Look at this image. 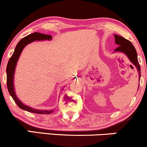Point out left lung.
Segmentation results:
<instances>
[{
  "label": "left lung",
  "mask_w": 147,
  "mask_h": 147,
  "mask_svg": "<svg viewBox=\"0 0 147 147\" xmlns=\"http://www.w3.org/2000/svg\"><path fill=\"white\" fill-rule=\"evenodd\" d=\"M114 37L115 38V43H116L119 47L116 48L115 51H120L123 52L128 56V58L131 61L132 63L138 69V74H139V82L140 78L141 76V72H140V67L139 62L138 60V55H137V52L135 47H133V44L128 41V39H125L121 36L117 35V34H115ZM139 89V88H138Z\"/></svg>",
  "instance_id": "left-lung-1"
}]
</instances>
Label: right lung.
<instances>
[{"mask_svg":"<svg viewBox=\"0 0 147 147\" xmlns=\"http://www.w3.org/2000/svg\"><path fill=\"white\" fill-rule=\"evenodd\" d=\"M51 35L49 34H45L39 33V32H34L29 35L26 36L23 38L21 40L19 41L17 45L15 48L14 53H13L11 57L9 58L8 61L7 66V90L9 93L12 97L16 105L21 108V109L26 110V111L30 112V113H37V114H50L53 112V110H50V111H47V110H39L37 109H33L30 107L25 105L17 98L15 94V92L14 90V83H13V79H14V71H15V67L16 62H17L18 59H19V56L21 55V53L22 52L24 48L26 47L27 44H30V42H34L35 40H46V39H51Z\"/></svg>","mask_w":147,"mask_h":147,"instance_id":"right-lung-1","label":"right lung"}]
</instances>
